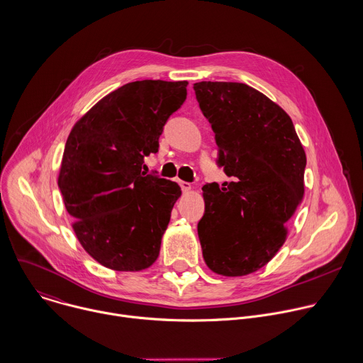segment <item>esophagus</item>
Returning a JSON list of instances; mask_svg holds the SVG:
<instances>
[{
	"mask_svg": "<svg viewBox=\"0 0 363 363\" xmlns=\"http://www.w3.org/2000/svg\"><path fill=\"white\" fill-rule=\"evenodd\" d=\"M178 184H179V186H181L182 192H188V191H191V184H189V182H185V181H178Z\"/></svg>",
	"mask_w": 363,
	"mask_h": 363,
	"instance_id": "34e87169",
	"label": "esophagus"
}]
</instances>
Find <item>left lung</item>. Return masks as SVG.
<instances>
[{
  "instance_id": "obj_1",
  "label": "left lung",
  "mask_w": 363,
  "mask_h": 363,
  "mask_svg": "<svg viewBox=\"0 0 363 363\" xmlns=\"http://www.w3.org/2000/svg\"><path fill=\"white\" fill-rule=\"evenodd\" d=\"M194 89L215 133L216 165L232 178L202 186V255L219 275H248L285 242V223L303 196L306 155L289 115L252 86L202 81Z\"/></svg>"
}]
</instances>
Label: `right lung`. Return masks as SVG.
<instances>
[{
  "label": "right lung",
  "mask_w": 363,
  "mask_h": 363,
  "mask_svg": "<svg viewBox=\"0 0 363 363\" xmlns=\"http://www.w3.org/2000/svg\"><path fill=\"white\" fill-rule=\"evenodd\" d=\"M186 85L125 84L95 104L67 140L58 188L79 244L109 269H147L160 255L181 188L144 172V158L158 152L164 125L186 99Z\"/></svg>",
  "instance_id": "1"
}]
</instances>
